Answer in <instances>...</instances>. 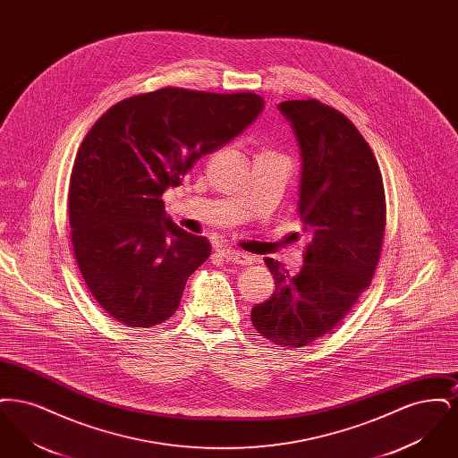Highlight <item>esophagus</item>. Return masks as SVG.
Returning a JSON list of instances; mask_svg holds the SVG:
<instances>
[{"label": "esophagus", "instance_id": "1", "mask_svg": "<svg viewBox=\"0 0 458 458\" xmlns=\"http://www.w3.org/2000/svg\"><path fill=\"white\" fill-rule=\"evenodd\" d=\"M218 254L226 262H233V264H250L252 258L242 250L237 249H230V247H221L218 249Z\"/></svg>", "mask_w": 458, "mask_h": 458}]
</instances>
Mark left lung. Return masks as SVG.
Instances as JSON below:
<instances>
[{
    "label": "left lung",
    "mask_w": 458,
    "mask_h": 458,
    "mask_svg": "<svg viewBox=\"0 0 458 458\" xmlns=\"http://www.w3.org/2000/svg\"><path fill=\"white\" fill-rule=\"evenodd\" d=\"M280 111L302 156L299 213L312 240L290 276L266 258L275 293L250 312L264 338L301 349L331 333L370 284L386 228L383 178L369 144L349 118L318 99L284 101Z\"/></svg>",
    "instance_id": "left-lung-1"
}]
</instances>
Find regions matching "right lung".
Here are the masks:
<instances>
[{
  "label": "right lung",
  "mask_w": 458,
  "mask_h": 458,
  "mask_svg": "<svg viewBox=\"0 0 458 458\" xmlns=\"http://www.w3.org/2000/svg\"><path fill=\"white\" fill-rule=\"evenodd\" d=\"M254 92L161 88L127 98L92 125L70 174L68 219L96 302L131 327L172 318L211 243L176 226L163 194L261 113Z\"/></svg>",
  "instance_id": "add662e5"
}]
</instances>
